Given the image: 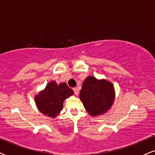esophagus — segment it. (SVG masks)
<instances>
[{
  "instance_id": "34e87169",
  "label": "esophagus",
  "mask_w": 155,
  "mask_h": 155,
  "mask_svg": "<svg viewBox=\"0 0 155 155\" xmlns=\"http://www.w3.org/2000/svg\"><path fill=\"white\" fill-rule=\"evenodd\" d=\"M73 90H74V93H75V95H79V90H77V88H74V89H73Z\"/></svg>"
}]
</instances>
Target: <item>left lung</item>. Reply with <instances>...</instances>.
<instances>
[{"label": "left lung", "mask_w": 155, "mask_h": 155, "mask_svg": "<svg viewBox=\"0 0 155 155\" xmlns=\"http://www.w3.org/2000/svg\"><path fill=\"white\" fill-rule=\"evenodd\" d=\"M79 98L87 112L92 117L107 113L115 99L114 84L108 80L89 76L84 81Z\"/></svg>", "instance_id": "left-lung-1"}]
</instances>
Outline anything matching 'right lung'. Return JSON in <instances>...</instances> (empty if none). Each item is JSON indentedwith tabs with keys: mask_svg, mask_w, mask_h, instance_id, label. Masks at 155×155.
I'll return each instance as SVG.
<instances>
[{
	"mask_svg": "<svg viewBox=\"0 0 155 155\" xmlns=\"http://www.w3.org/2000/svg\"><path fill=\"white\" fill-rule=\"evenodd\" d=\"M74 92L65 82H49L44 90L34 96L36 107L45 116L55 118L63 108L64 101L74 95Z\"/></svg>",
	"mask_w": 155,
	"mask_h": 155,
	"instance_id": "add662e5",
	"label": "right lung"
}]
</instances>
